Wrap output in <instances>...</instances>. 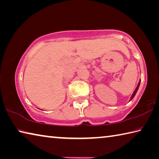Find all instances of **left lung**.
Wrapping results in <instances>:
<instances>
[{
	"instance_id": "8db88e82",
	"label": "left lung",
	"mask_w": 159,
	"mask_h": 159,
	"mask_svg": "<svg viewBox=\"0 0 159 159\" xmlns=\"http://www.w3.org/2000/svg\"><path fill=\"white\" fill-rule=\"evenodd\" d=\"M140 81H141V80H139V82H138V85H137V87H136V88H135V89L134 90V93L132 94L131 97V99H130V101H131L133 99H134V97H135V94H136V92H137V91H138V88H139V86H140Z\"/></svg>"
}]
</instances>
